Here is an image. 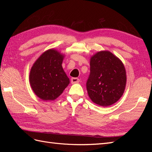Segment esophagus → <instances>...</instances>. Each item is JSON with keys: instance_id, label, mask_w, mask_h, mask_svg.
Segmentation results:
<instances>
[{"instance_id": "obj_1", "label": "esophagus", "mask_w": 152, "mask_h": 152, "mask_svg": "<svg viewBox=\"0 0 152 152\" xmlns=\"http://www.w3.org/2000/svg\"><path fill=\"white\" fill-rule=\"evenodd\" d=\"M80 82V80L77 78H71V83H77Z\"/></svg>"}]
</instances>
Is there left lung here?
Listing matches in <instances>:
<instances>
[{
	"label": "left lung",
	"mask_w": 152,
	"mask_h": 152,
	"mask_svg": "<svg viewBox=\"0 0 152 152\" xmlns=\"http://www.w3.org/2000/svg\"><path fill=\"white\" fill-rule=\"evenodd\" d=\"M127 76L124 64L109 51H101L90 59V74L86 83L91 101L107 107L121 97Z\"/></svg>",
	"instance_id": "obj_1"
}]
</instances>
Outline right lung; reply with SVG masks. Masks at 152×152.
I'll return each instance as SVG.
<instances>
[{
  "label": "right lung",
  "mask_w": 152,
  "mask_h": 152,
  "mask_svg": "<svg viewBox=\"0 0 152 152\" xmlns=\"http://www.w3.org/2000/svg\"><path fill=\"white\" fill-rule=\"evenodd\" d=\"M64 57L56 50H48L31 68L30 85L36 95L43 101H53L69 84V78L62 67Z\"/></svg>",
  "instance_id": "right-lung-1"
}]
</instances>
